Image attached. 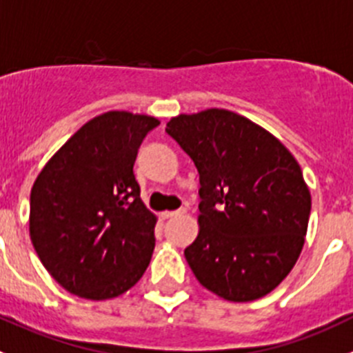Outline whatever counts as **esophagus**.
<instances>
[{
  "label": "esophagus",
  "mask_w": 353,
  "mask_h": 353,
  "mask_svg": "<svg viewBox=\"0 0 353 353\" xmlns=\"http://www.w3.org/2000/svg\"><path fill=\"white\" fill-rule=\"evenodd\" d=\"M184 214V209H179V211H165L161 212V218L163 220H172V218H177V216H183Z\"/></svg>",
  "instance_id": "1"
}]
</instances>
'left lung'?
Returning <instances> with one entry per match:
<instances>
[{
	"label": "left lung",
	"instance_id": "obj_1",
	"mask_svg": "<svg viewBox=\"0 0 353 353\" xmlns=\"http://www.w3.org/2000/svg\"><path fill=\"white\" fill-rule=\"evenodd\" d=\"M165 130L200 176L199 236L184 250L195 278L232 303L268 295L304 246L311 195L297 160L232 110L179 114Z\"/></svg>",
	"mask_w": 353,
	"mask_h": 353
}]
</instances>
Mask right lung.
<instances>
[{"label": "right lung", "instance_id": "add662e5", "mask_svg": "<svg viewBox=\"0 0 353 353\" xmlns=\"http://www.w3.org/2000/svg\"><path fill=\"white\" fill-rule=\"evenodd\" d=\"M157 117L110 110L85 123L31 188L30 236L65 290L105 301L137 283L154 250L157 216L141 200L133 163Z\"/></svg>", "mask_w": 353, "mask_h": 353}]
</instances>
